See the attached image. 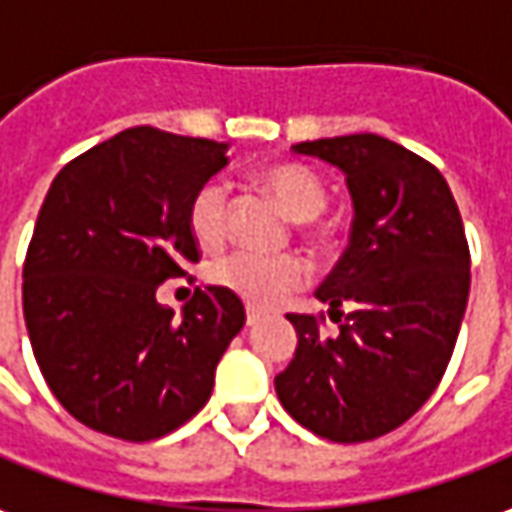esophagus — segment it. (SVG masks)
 I'll use <instances>...</instances> for the list:
<instances>
[{
  "instance_id": "esophagus-1",
  "label": "esophagus",
  "mask_w": 512,
  "mask_h": 512,
  "mask_svg": "<svg viewBox=\"0 0 512 512\" xmlns=\"http://www.w3.org/2000/svg\"><path fill=\"white\" fill-rule=\"evenodd\" d=\"M259 320H262V312H256V309H248V317H245V323H248V326H256Z\"/></svg>"
}]
</instances>
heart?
I'll return each mask as SVG.
<instances>
[{
  "label": "heart",
  "mask_w": 512,
  "mask_h": 512,
  "mask_svg": "<svg viewBox=\"0 0 512 512\" xmlns=\"http://www.w3.org/2000/svg\"><path fill=\"white\" fill-rule=\"evenodd\" d=\"M259 183L276 197L278 206L292 220H312L326 209V186L312 169L301 164H273L259 172ZM231 197L222 181L203 183L189 203V228L197 245L217 248L228 234ZM214 287L231 292L253 309H270L287 295L301 290L309 278V267L298 256H256V253H228L214 259L206 270Z\"/></svg>",
  "instance_id": "1"
}]
</instances>
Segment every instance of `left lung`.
I'll return each mask as SVG.
<instances>
[{"label": "left lung", "instance_id": "8db88e82", "mask_svg": "<svg viewBox=\"0 0 512 512\" xmlns=\"http://www.w3.org/2000/svg\"><path fill=\"white\" fill-rule=\"evenodd\" d=\"M292 150L343 172L354 222L315 292L343 317L340 334L323 337L315 317L290 315L298 348L276 376L278 401L334 443L382 438L424 407L457 343L471 287L460 209L438 169L376 133Z\"/></svg>", "mask_w": 512, "mask_h": 512}]
</instances>
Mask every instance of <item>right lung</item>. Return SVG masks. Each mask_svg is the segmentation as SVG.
<instances>
[{"label": "right lung", "mask_w": 512, "mask_h": 512, "mask_svg": "<svg viewBox=\"0 0 512 512\" xmlns=\"http://www.w3.org/2000/svg\"><path fill=\"white\" fill-rule=\"evenodd\" d=\"M228 144L128 128L55 175L24 259V323L49 390L80 424L155 440L203 410L245 306L197 287L175 315L155 290L200 259L195 192Z\"/></svg>", "instance_id": "obj_1"}]
</instances>
